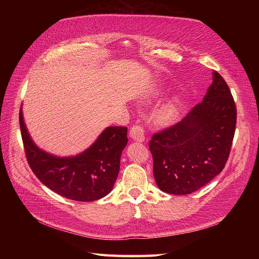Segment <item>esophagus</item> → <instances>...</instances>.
<instances>
[{"label": "esophagus", "instance_id": "esophagus-1", "mask_svg": "<svg viewBox=\"0 0 259 259\" xmlns=\"http://www.w3.org/2000/svg\"><path fill=\"white\" fill-rule=\"evenodd\" d=\"M130 137L138 142L145 141V130L142 125H133L130 129Z\"/></svg>", "mask_w": 259, "mask_h": 259}]
</instances>
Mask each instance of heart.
<instances>
[{
    "instance_id": "1",
    "label": "heart",
    "mask_w": 259,
    "mask_h": 259,
    "mask_svg": "<svg viewBox=\"0 0 259 259\" xmlns=\"http://www.w3.org/2000/svg\"><path fill=\"white\" fill-rule=\"evenodd\" d=\"M176 101L168 104L165 108H162L161 110L157 114V119L160 122V124H169L175 117L176 114H178V105H176Z\"/></svg>"
}]
</instances>
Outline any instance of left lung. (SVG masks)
Listing matches in <instances>:
<instances>
[{"label":"left lung","mask_w":259,"mask_h":259,"mask_svg":"<svg viewBox=\"0 0 259 259\" xmlns=\"http://www.w3.org/2000/svg\"><path fill=\"white\" fill-rule=\"evenodd\" d=\"M236 105L224 77L213 72L203 100L149 143L153 174L166 193L186 195L206 186L226 166L236 128Z\"/></svg>","instance_id":"left-lung-1"}]
</instances>
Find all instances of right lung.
<instances>
[{
  "label": "right lung",
  "instance_id": "obj_1",
  "mask_svg": "<svg viewBox=\"0 0 259 259\" xmlns=\"http://www.w3.org/2000/svg\"><path fill=\"white\" fill-rule=\"evenodd\" d=\"M20 128L25 155L36 178L56 193L76 201H92L111 191L119 171L127 127H108L88 150L74 157H56L39 149L25 127L22 108Z\"/></svg>",
  "mask_w": 259,
  "mask_h": 259
}]
</instances>
